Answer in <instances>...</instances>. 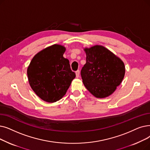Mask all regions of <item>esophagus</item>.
I'll list each match as a JSON object with an SVG mask.
<instances>
[{
  "label": "esophagus",
  "mask_w": 150,
  "mask_h": 150,
  "mask_svg": "<svg viewBox=\"0 0 150 150\" xmlns=\"http://www.w3.org/2000/svg\"><path fill=\"white\" fill-rule=\"evenodd\" d=\"M75 74H76V78H79V76H80V70L76 71Z\"/></svg>",
  "instance_id": "esophagus-1"
}]
</instances>
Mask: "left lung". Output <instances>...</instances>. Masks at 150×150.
Listing matches in <instances>:
<instances>
[{
  "label": "left lung",
  "instance_id": "8db88e82",
  "mask_svg": "<svg viewBox=\"0 0 150 150\" xmlns=\"http://www.w3.org/2000/svg\"><path fill=\"white\" fill-rule=\"evenodd\" d=\"M86 62L81 70L84 86L97 98L113 93L125 74L124 62L112 52L100 45L84 49Z\"/></svg>",
  "mask_w": 150,
  "mask_h": 150
}]
</instances>
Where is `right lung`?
Instances as JSON below:
<instances>
[{"instance_id":"right-lung-1","label":"right lung","mask_w":150,"mask_h":150,"mask_svg":"<svg viewBox=\"0 0 150 150\" xmlns=\"http://www.w3.org/2000/svg\"><path fill=\"white\" fill-rule=\"evenodd\" d=\"M66 48L53 45L35 54L28 68L30 86L40 99L53 103L66 94L75 74L63 57Z\"/></svg>"}]
</instances>
